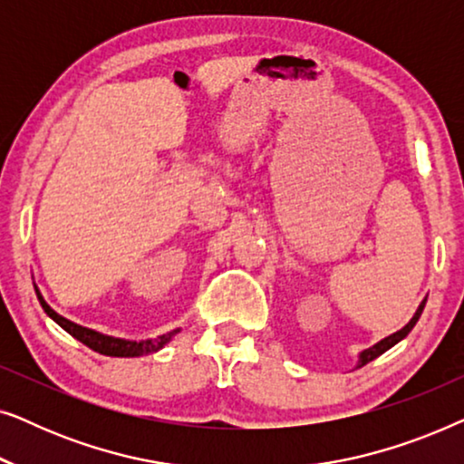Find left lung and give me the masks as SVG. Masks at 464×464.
<instances>
[{"instance_id":"left-lung-1","label":"left lung","mask_w":464,"mask_h":464,"mask_svg":"<svg viewBox=\"0 0 464 464\" xmlns=\"http://www.w3.org/2000/svg\"><path fill=\"white\" fill-rule=\"evenodd\" d=\"M424 304H427V300H422L420 302V306H418V310L414 313V316H411L410 319V323L405 327H401L399 329V332H395L392 335H389V338H384V340H380L378 344H373L372 348H367V351H363L359 354V363H357V367H363V365H367L370 363V361H373L376 357H380V354L382 353H386L389 351V348H392L397 344V342H401L405 335H408L411 329H414V325L418 323V319H420V314H422V310H424Z\"/></svg>"}]
</instances>
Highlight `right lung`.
Masks as SVG:
<instances>
[{"label":"right lung","instance_id":"1","mask_svg":"<svg viewBox=\"0 0 464 464\" xmlns=\"http://www.w3.org/2000/svg\"><path fill=\"white\" fill-rule=\"evenodd\" d=\"M35 294H37V300H40V304H42L44 313H46L50 319H53L54 323H59V325L65 329L69 335H73V338L80 340L82 344L92 348L94 353L107 354V357H143V354L160 351L167 342H170V338H173L175 334H179V329H173V332L158 335V338H154V340H141V342L111 338V335H105V334L94 332V329L82 327V325H78V323H72L69 319H65V316L54 313V310L46 304V300H44L40 289L37 287H35Z\"/></svg>","mask_w":464,"mask_h":464}]
</instances>
